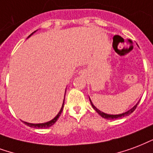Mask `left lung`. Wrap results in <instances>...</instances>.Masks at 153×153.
<instances>
[{
    "mask_svg": "<svg viewBox=\"0 0 153 153\" xmlns=\"http://www.w3.org/2000/svg\"><path fill=\"white\" fill-rule=\"evenodd\" d=\"M89 100H90V98H89ZM90 102H91V106L93 107L94 109H95V110H96V111H97V113L101 116V117H104V118H106V119L111 120V119H117V118H120V117H126V116H128V115H130L131 113H133V112L135 110V108H136L137 105H138V104H139V102H140V100H139L136 105H134L133 108H131L130 110L125 112V113H123V114H105V113H103V112H101L100 110H99V109H98V108H97V107L93 105V104H92L91 100H90Z\"/></svg>",
    "mask_w": 153,
    "mask_h": 153,
    "instance_id": "left-lung-1",
    "label": "left lung"
}]
</instances>
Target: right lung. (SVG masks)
Masks as SVG:
<instances>
[{"label": "right lung", "instance_id": "right-lung-1", "mask_svg": "<svg viewBox=\"0 0 153 153\" xmlns=\"http://www.w3.org/2000/svg\"><path fill=\"white\" fill-rule=\"evenodd\" d=\"M36 31V30H35L34 32H32V33L30 34V36H28L27 38H29L30 36H32ZM65 91H66V89H65ZM64 101H65V97H64V100H63L62 106V108H61V109H60L59 113L56 114V116L54 117L53 119L50 120L49 122H47V123H36V124H35V123H27V122H23V121H22V122H23L26 125L28 126H30V127H34V128H48V127H50L51 126H53L54 123H56V120L58 119V117H60V115H61V114H62V110H63V107H64Z\"/></svg>", "mask_w": 153, "mask_h": 153}]
</instances>
